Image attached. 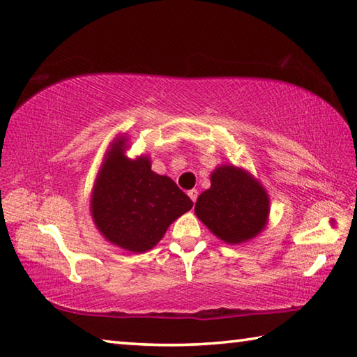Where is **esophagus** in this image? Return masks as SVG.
<instances>
[{
  "mask_svg": "<svg viewBox=\"0 0 357 357\" xmlns=\"http://www.w3.org/2000/svg\"><path fill=\"white\" fill-rule=\"evenodd\" d=\"M187 195H189V197H190V199L193 201V203H195V201H197V198H198V190H195V189H192V190H189V192H187Z\"/></svg>",
  "mask_w": 357,
  "mask_h": 357,
  "instance_id": "34e87169",
  "label": "esophagus"
}]
</instances>
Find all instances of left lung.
Returning a JSON list of instances; mask_svg holds the SVG:
<instances>
[{
	"mask_svg": "<svg viewBox=\"0 0 357 357\" xmlns=\"http://www.w3.org/2000/svg\"><path fill=\"white\" fill-rule=\"evenodd\" d=\"M195 213L223 242L242 243L264 229L268 197L241 168L218 167L211 176V189L198 197Z\"/></svg>",
	"mask_w": 357,
	"mask_h": 357,
	"instance_id": "8db88e82",
	"label": "left lung"
}]
</instances>
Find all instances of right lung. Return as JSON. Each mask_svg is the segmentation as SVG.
Instances as JSON below:
<instances>
[{
    "mask_svg": "<svg viewBox=\"0 0 357 357\" xmlns=\"http://www.w3.org/2000/svg\"><path fill=\"white\" fill-rule=\"evenodd\" d=\"M125 140L114 144L96 179L92 215L109 242L132 252L151 250L192 199L168 176L151 170L150 159L125 156Z\"/></svg>",
    "mask_w": 357,
    "mask_h": 357,
    "instance_id": "obj_1",
    "label": "right lung"
}]
</instances>
